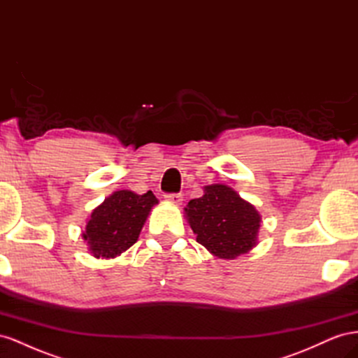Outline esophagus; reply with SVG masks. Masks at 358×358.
<instances>
[{"label": "esophagus", "instance_id": "34e87169", "mask_svg": "<svg viewBox=\"0 0 358 358\" xmlns=\"http://www.w3.org/2000/svg\"><path fill=\"white\" fill-rule=\"evenodd\" d=\"M164 199L169 201V203H173V204H180L183 197L182 194H166Z\"/></svg>", "mask_w": 358, "mask_h": 358}]
</instances>
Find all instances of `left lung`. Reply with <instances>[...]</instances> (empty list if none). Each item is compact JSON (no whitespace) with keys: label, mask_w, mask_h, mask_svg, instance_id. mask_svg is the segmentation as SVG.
<instances>
[{"label":"left lung","mask_w":358,"mask_h":358,"mask_svg":"<svg viewBox=\"0 0 358 358\" xmlns=\"http://www.w3.org/2000/svg\"><path fill=\"white\" fill-rule=\"evenodd\" d=\"M185 215L197 242L215 257L234 259L257 245L262 216L230 187H204V196L191 200Z\"/></svg>","instance_id":"left-lung-1"}]
</instances>
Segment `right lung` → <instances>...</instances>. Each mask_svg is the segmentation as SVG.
Instances as JSON below:
<instances>
[{
    "label": "right lung",
    "mask_w": 358,
    "mask_h": 358,
    "mask_svg": "<svg viewBox=\"0 0 358 358\" xmlns=\"http://www.w3.org/2000/svg\"><path fill=\"white\" fill-rule=\"evenodd\" d=\"M158 203L152 191L143 196L121 189L95 208L86 222L83 241L95 258H115L133 246L150 209Z\"/></svg>",
    "instance_id": "obj_1"
}]
</instances>
